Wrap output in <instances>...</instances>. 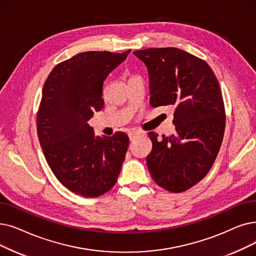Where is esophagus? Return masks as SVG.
Wrapping results in <instances>:
<instances>
[{"mask_svg": "<svg viewBox=\"0 0 256 256\" xmlns=\"http://www.w3.org/2000/svg\"><path fill=\"white\" fill-rule=\"evenodd\" d=\"M140 135H142V132H137V130H132V132H128V137H130V140H134L135 138H137V137L140 136Z\"/></svg>", "mask_w": 256, "mask_h": 256, "instance_id": "esophagus-1", "label": "esophagus"}]
</instances>
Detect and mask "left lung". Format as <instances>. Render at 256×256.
I'll list each match as a JSON object with an SVG mask.
<instances>
[{
    "label": "left lung",
    "instance_id": "8db88e82",
    "mask_svg": "<svg viewBox=\"0 0 256 256\" xmlns=\"http://www.w3.org/2000/svg\"><path fill=\"white\" fill-rule=\"evenodd\" d=\"M134 54L146 66L152 108H174V135L150 132L146 164L164 190L182 192L201 181L223 141L225 108L216 77L203 60L178 48H150Z\"/></svg>",
    "mask_w": 256,
    "mask_h": 256
}]
</instances>
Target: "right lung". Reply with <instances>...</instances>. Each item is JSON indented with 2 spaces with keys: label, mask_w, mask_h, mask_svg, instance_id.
Here are the masks:
<instances>
[{
  "label": "right lung",
  "mask_w": 256,
  "mask_h": 256,
  "mask_svg": "<svg viewBox=\"0 0 256 256\" xmlns=\"http://www.w3.org/2000/svg\"><path fill=\"white\" fill-rule=\"evenodd\" d=\"M130 52L76 54L55 66L44 84L36 119L38 140L55 176L76 194L99 196L118 179L128 136L122 132L95 136L88 121L104 108V82Z\"/></svg>",
  "instance_id": "add662e5"
}]
</instances>
